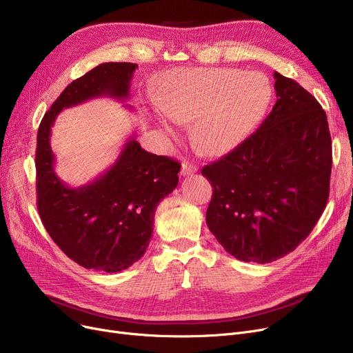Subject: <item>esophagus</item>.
Wrapping results in <instances>:
<instances>
[{
    "label": "esophagus",
    "mask_w": 353,
    "mask_h": 353,
    "mask_svg": "<svg viewBox=\"0 0 353 353\" xmlns=\"http://www.w3.org/2000/svg\"><path fill=\"white\" fill-rule=\"evenodd\" d=\"M196 172H197V165H194V164H192L189 161H183L181 172H180L181 176H190V174H193Z\"/></svg>",
    "instance_id": "1"
}]
</instances>
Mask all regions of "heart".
<instances>
[{
  "label": "heart",
  "instance_id": "obj_1",
  "mask_svg": "<svg viewBox=\"0 0 353 353\" xmlns=\"http://www.w3.org/2000/svg\"><path fill=\"white\" fill-rule=\"evenodd\" d=\"M273 97L268 77L239 68H176L157 84L159 121L192 124L201 153L223 156L246 141L265 119Z\"/></svg>",
  "mask_w": 353,
  "mask_h": 353
}]
</instances>
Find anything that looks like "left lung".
Returning a JSON list of instances; mask_svg holds the SVG:
<instances>
[{
  "label": "left lung",
  "instance_id": "8db88e82",
  "mask_svg": "<svg viewBox=\"0 0 353 353\" xmlns=\"http://www.w3.org/2000/svg\"><path fill=\"white\" fill-rule=\"evenodd\" d=\"M276 104L256 132L203 167L213 186L206 223L239 261L293 252L322 216L332 172L326 113L299 83L274 71Z\"/></svg>",
  "mask_w": 353,
  "mask_h": 353
}]
</instances>
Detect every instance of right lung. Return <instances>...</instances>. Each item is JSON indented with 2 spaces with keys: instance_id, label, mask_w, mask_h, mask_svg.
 I'll return each instance as SVG.
<instances>
[{
  "instance_id": "add662e5",
  "label": "right lung",
  "mask_w": 353,
  "mask_h": 353,
  "mask_svg": "<svg viewBox=\"0 0 353 353\" xmlns=\"http://www.w3.org/2000/svg\"><path fill=\"white\" fill-rule=\"evenodd\" d=\"M137 64L104 63L65 87L37 134V208L54 243L85 269L116 273L145 253L154 212L177 183L180 163L145 152L130 137L116 160L85 186L68 188L54 172L51 127L63 108L108 96L125 100Z\"/></svg>"
}]
</instances>
